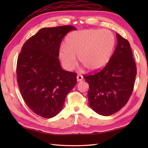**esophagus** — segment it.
Here are the masks:
<instances>
[{
    "mask_svg": "<svg viewBox=\"0 0 148 148\" xmlns=\"http://www.w3.org/2000/svg\"><path fill=\"white\" fill-rule=\"evenodd\" d=\"M83 76H81V74H78L77 76V82H80V81H83Z\"/></svg>",
    "mask_w": 148,
    "mask_h": 148,
    "instance_id": "obj_1",
    "label": "esophagus"
}]
</instances>
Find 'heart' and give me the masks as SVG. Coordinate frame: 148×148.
Instances as JSON below:
<instances>
[{
  "label": "heart",
  "mask_w": 148,
  "mask_h": 148,
  "mask_svg": "<svg viewBox=\"0 0 148 148\" xmlns=\"http://www.w3.org/2000/svg\"><path fill=\"white\" fill-rule=\"evenodd\" d=\"M115 37L109 30L86 29L71 33L65 46L59 49V58L65 68L72 70L80 63L90 72L102 70L108 64L115 46Z\"/></svg>",
  "instance_id": "heart-1"
}]
</instances>
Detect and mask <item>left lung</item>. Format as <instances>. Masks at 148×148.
<instances>
[{"label": "left lung", "mask_w": 148, "mask_h": 148, "mask_svg": "<svg viewBox=\"0 0 148 148\" xmlns=\"http://www.w3.org/2000/svg\"><path fill=\"white\" fill-rule=\"evenodd\" d=\"M117 45L108 64L95 74L84 76L88 99L97 114L110 116L127 103L133 92L137 68L129 42L116 34Z\"/></svg>", "instance_id": "left-lung-1"}]
</instances>
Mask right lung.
I'll list each match as a JSON object with an SVG mask.
<instances>
[{"label": "right lung", "instance_id": "obj_1", "mask_svg": "<svg viewBox=\"0 0 148 148\" xmlns=\"http://www.w3.org/2000/svg\"><path fill=\"white\" fill-rule=\"evenodd\" d=\"M73 30L70 25L42 28L25 42L18 56L17 82L22 97L43 118L62 111L67 93L77 83V74L63 70L58 58L62 39Z\"/></svg>", "mask_w": 148, "mask_h": 148}]
</instances>
